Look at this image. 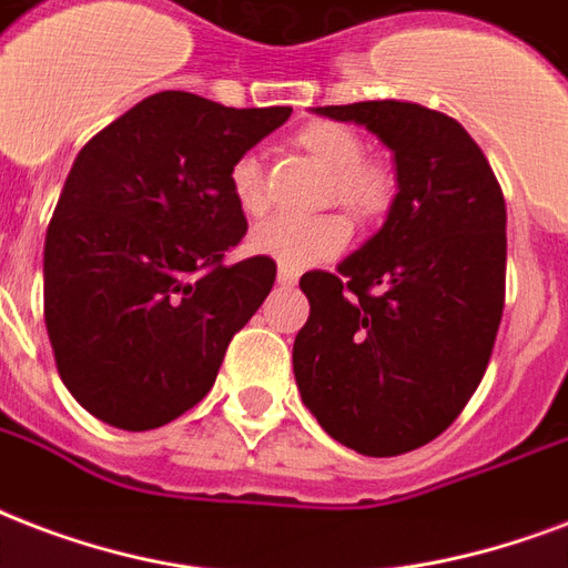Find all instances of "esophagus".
I'll return each mask as SVG.
<instances>
[{
	"instance_id": "1",
	"label": "esophagus",
	"mask_w": 568,
	"mask_h": 568,
	"mask_svg": "<svg viewBox=\"0 0 568 568\" xmlns=\"http://www.w3.org/2000/svg\"><path fill=\"white\" fill-rule=\"evenodd\" d=\"M296 281H298V272L296 270H284V266H281V270H278V284H281V287H293Z\"/></svg>"
}]
</instances>
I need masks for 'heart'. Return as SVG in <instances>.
Masks as SVG:
<instances>
[{
  "instance_id": "obj_1",
  "label": "heart",
  "mask_w": 568,
  "mask_h": 568,
  "mask_svg": "<svg viewBox=\"0 0 568 568\" xmlns=\"http://www.w3.org/2000/svg\"><path fill=\"white\" fill-rule=\"evenodd\" d=\"M296 144L314 156L328 180L323 186L325 204H337L349 210L358 222H379L397 197V183L385 165L364 160V139L353 126L314 121L296 133ZM231 195L236 206L248 215L263 210V165L254 153H243L231 165L227 174ZM353 236V227L341 213H320L311 219L293 215H272L263 219L248 236V248L261 257H270L284 270H307L314 263L332 261L341 254Z\"/></svg>"
}]
</instances>
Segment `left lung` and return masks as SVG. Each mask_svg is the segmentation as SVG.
<instances>
[{
    "instance_id": "left-lung-1",
    "label": "left lung",
    "mask_w": 568,
    "mask_h": 568,
    "mask_svg": "<svg viewBox=\"0 0 568 568\" xmlns=\"http://www.w3.org/2000/svg\"><path fill=\"white\" fill-rule=\"evenodd\" d=\"M364 124L397 160L388 222L337 272H305L293 344L298 394L364 456L417 450L463 415L489 367L507 290V206L471 135L399 100L320 105Z\"/></svg>"
}]
</instances>
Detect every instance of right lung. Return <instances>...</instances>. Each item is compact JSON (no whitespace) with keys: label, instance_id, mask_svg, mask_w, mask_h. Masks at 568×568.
I'll use <instances>...</instances> for the list:
<instances>
[{"label":"right lung","instance_id":"add662e5","mask_svg":"<svg viewBox=\"0 0 568 568\" xmlns=\"http://www.w3.org/2000/svg\"><path fill=\"white\" fill-rule=\"evenodd\" d=\"M160 91L73 160L43 245V323L61 382L118 429L169 424L213 388L227 344L275 284L245 257L231 165L290 118Z\"/></svg>","mask_w":568,"mask_h":568}]
</instances>
